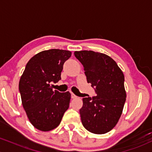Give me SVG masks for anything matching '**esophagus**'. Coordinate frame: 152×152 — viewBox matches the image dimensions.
Listing matches in <instances>:
<instances>
[{
	"instance_id": "esophagus-1",
	"label": "esophagus",
	"mask_w": 152,
	"mask_h": 152,
	"mask_svg": "<svg viewBox=\"0 0 152 152\" xmlns=\"http://www.w3.org/2000/svg\"><path fill=\"white\" fill-rule=\"evenodd\" d=\"M71 98H72V99H76V97H77L74 93H71Z\"/></svg>"
}]
</instances>
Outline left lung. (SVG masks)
Returning <instances> with one entry per match:
<instances>
[{"instance_id":"left-lung-1","label":"left lung","mask_w":152,"mask_h":152,"mask_svg":"<svg viewBox=\"0 0 152 152\" xmlns=\"http://www.w3.org/2000/svg\"><path fill=\"white\" fill-rule=\"evenodd\" d=\"M81 63L87 82L96 96L83 98L80 116L84 128L96 134L109 132L116 126L126 102L124 76L109 56L93 50L75 51Z\"/></svg>"}]
</instances>
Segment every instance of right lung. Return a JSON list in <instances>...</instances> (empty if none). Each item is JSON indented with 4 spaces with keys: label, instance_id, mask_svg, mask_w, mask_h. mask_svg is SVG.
I'll list each match as a JSON object with an SVG mask.
<instances>
[{
    "label": "right lung",
    "instance_id": "right-lung-1",
    "mask_svg": "<svg viewBox=\"0 0 152 152\" xmlns=\"http://www.w3.org/2000/svg\"><path fill=\"white\" fill-rule=\"evenodd\" d=\"M71 56L69 50H43L26 64L19 81V91L28 118L38 130L48 132L56 128L69 109V91L60 93L53 90L50 83L61 80L63 66Z\"/></svg>",
    "mask_w": 152,
    "mask_h": 152
}]
</instances>
